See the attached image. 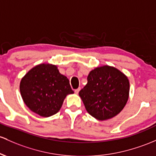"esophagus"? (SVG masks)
Here are the masks:
<instances>
[{"instance_id":"1","label":"esophagus","mask_w":156,"mask_h":156,"mask_svg":"<svg viewBox=\"0 0 156 156\" xmlns=\"http://www.w3.org/2000/svg\"><path fill=\"white\" fill-rule=\"evenodd\" d=\"M80 90H81V89H80V88H78V89H77V90H75V94H78V92H79Z\"/></svg>"}]
</instances>
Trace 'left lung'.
Returning <instances> with one entry per match:
<instances>
[{
    "label": "left lung",
    "instance_id": "obj_1",
    "mask_svg": "<svg viewBox=\"0 0 156 156\" xmlns=\"http://www.w3.org/2000/svg\"><path fill=\"white\" fill-rule=\"evenodd\" d=\"M129 92L127 77L113 66H98L87 77L79 92L88 113L99 121L112 119L125 107Z\"/></svg>",
    "mask_w": 156,
    "mask_h": 156
}]
</instances>
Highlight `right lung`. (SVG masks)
<instances>
[{
  "instance_id": "add662e5",
  "label": "right lung",
  "mask_w": 156,
  "mask_h": 156,
  "mask_svg": "<svg viewBox=\"0 0 156 156\" xmlns=\"http://www.w3.org/2000/svg\"><path fill=\"white\" fill-rule=\"evenodd\" d=\"M20 92L29 109L46 118L57 113L66 95L74 93L69 79L51 64L32 68L22 78Z\"/></svg>"
}]
</instances>
